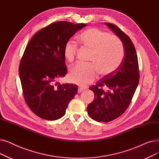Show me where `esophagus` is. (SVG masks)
<instances>
[{
	"label": "esophagus",
	"mask_w": 159,
	"mask_h": 159,
	"mask_svg": "<svg viewBox=\"0 0 159 159\" xmlns=\"http://www.w3.org/2000/svg\"><path fill=\"white\" fill-rule=\"evenodd\" d=\"M84 90V88H79V89H78V92L79 93H80V92H82V91Z\"/></svg>",
	"instance_id": "esophagus-1"
}]
</instances>
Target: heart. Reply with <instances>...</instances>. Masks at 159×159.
I'll list each match as a JSON object with an SVG mask.
<instances>
[{"mask_svg":"<svg viewBox=\"0 0 159 159\" xmlns=\"http://www.w3.org/2000/svg\"><path fill=\"white\" fill-rule=\"evenodd\" d=\"M84 48L91 51L89 61L92 64H77L70 67L68 79L71 82L80 86L92 83L97 73L106 77L115 72L124 57L121 41L115 36L109 35L97 28H90L78 37ZM77 52V45L72 40H68L64 47L65 59L72 62Z\"/></svg>","mask_w":159,"mask_h":159,"instance_id":"1","label":"heart"}]
</instances>
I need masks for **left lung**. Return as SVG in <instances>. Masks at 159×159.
Masks as SVG:
<instances>
[{"mask_svg": "<svg viewBox=\"0 0 159 159\" xmlns=\"http://www.w3.org/2000/svg\"><path fill=\"white\" fill-rule=\"evenodd\" d=\"M105 25L121 41L125 57L115 72L89 88L95 98L88 105V113L93 120L102 122L112 121L124 113L132 100L140 77L139 61L132 41L115 25Z\"/></svg>", "mask_w": 159, "mask_h": 159, "instance_id": "8db88e82", "label": "left lung"}]
</instances>
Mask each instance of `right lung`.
<instances>
[{
    "label": "right lung",
    "mask_w": 159,
    "mask_h": 159,
    "mask_svg": "<svg viewBox=\"0 0 159 159\" xmlns=\"http://www.w3.org/2000/svg\"><path fill=\"white\" fill-rule=\"evenodd\" d=\"M86 24L58 21L38 31L30 40L19 70L24 98L39 118L56 120L62 117L78 90L72 84L57 80L67 74L64 47Z\"/></svg>",
    "instance_id": "obj_1"
}]
</instances>
